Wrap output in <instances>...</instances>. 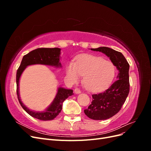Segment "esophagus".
Listing matches in <instances>:
<instances>
[{
    "instance_id": "1",
    "label": "esophagus",
    "mask_w": 151,
    "mask_h": 151,
    "mask_svg": "<svg viewBox=\"0 0 151 151\" xmlns=\"http://www.w3.org/2000/svg\"><path fill=\"white\" fill-rule=\"evenodd\" d=\"M74 93L76 94H80L81 93V90L79 88H76L74 89Z\"/></svg>"
}]
</instances>
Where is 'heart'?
<instances>
[{
  "instance_id": "obj_1",
  "label": "heart",
  "mask_w": 151,
  "mask_h": 151,
  "mask_svg": "<svg viewBox=\"0 0 151 151\" xmlns=\"http://www.w3.org/2000/svg\"><path fill=\"white\" fill-rule=\"evenodd\" d=\"M113 63L101 57L84 55L77 59L76 63L69 62L66 68L67 78L76 84L84 76L83 84L91 91H100L111 83L115 75Z\"/></svg>"
}]
</instances>
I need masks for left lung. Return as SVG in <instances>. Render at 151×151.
Returning <instances> with one entry per match:
<instances>
[{
    "mask_svg": "<svg viewBox=\"0 0 151 151\" xmlns=\"http://www.w3.org/2000/svg\"><path fill=\"white\" fill-rule=\"evenodd\" d=\"M91 50L106 55L118 70L117 80L104 92L93 94L91 104L84 109L86 115L91 119L106 120L120 110L129 95L130 66L123 54L112 48L103 47Z\"/></svg>",
    "mask_w": 151,
    "mask_h": 151,
    "instance_id": "8db88e82",
    "label": "left lung"
}]
</instances>
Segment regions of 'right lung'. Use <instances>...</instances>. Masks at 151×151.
I'll return each instance as SVG.
<instances>
[{"mask_svg":"<svg viewBox=\"0 0 151 151\" xmlns=\"http://www.w3.org/2000/svg\"><path fill=\"white\" fill-rule=\"evenodd\" d=\"M60 48H40L35 49L25 55L22 59L19 67L16 74V93L21 106L29 115L36 119L41 120H52L60 113L62 109V104L65 100L73 94V90L67 89L60 87L58 88L57 93L51 104L46 110L41 112L31 111L22 103L19 93V83L20 77L26 67L35 64H42L61 67L60 62Z\"/></svg>","mask_w":151,"mask_h":151,"instance_id":"obj_1","label":"right lung"}]
</instances>
